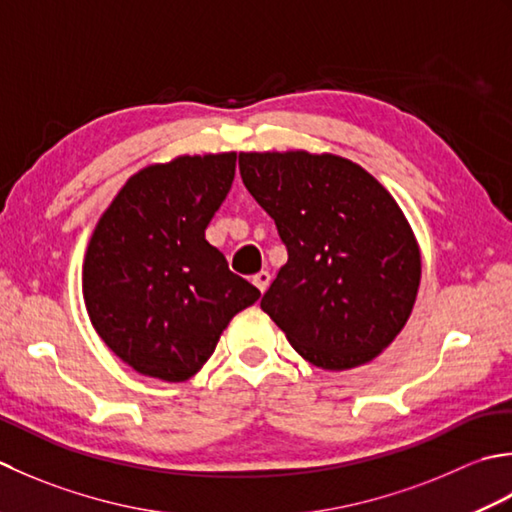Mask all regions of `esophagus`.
Returning <instances> with one entry per match:
<instances>
[{"mask_svg":"<svg viewBox=\"0 0 512 512\" xmlns=\"http://www.w3.org/2000/svg\"><path fill=\"white\" fill-rule=\"evenodd\" d=\"M269 283H271V274H269V271H265V269L258 271V274L254 276V285L260 289V294H265Z\"/></svg>","mask_w":512,"mask_h":512,"instance_id":"esophagus-1","label":"esophagus"}]
</instances>
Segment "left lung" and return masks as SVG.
<instances>
[{
    "mask_svg": "<svg viewBox=\"0 0 512 512\" xmlns=\"http://www.w3.org/2000/svg\"><path fill=\"white\" fill-rule=\"evenodd\" d=\"M238 168L289 254L260 309L314 367L344 371L380 356L422 280L398 201L362 165L329 152H241Z\"/></svg>",
    "mask_w": 512,
    "mask_h": 512,
    "instance_id": "obj_1",
    "label": "left lung"
}]
</instances>
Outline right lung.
Segmentation results:
<instances>
[{"label":"right lung","mask_w":512,"mask_h":512,"mask_svg":"<svg viewBox=\"0 0 512 512\" xmlns=\"http://www.w3.org/2000/svg\"><path fill=\"white\" fill-rule=\"evenodd\" d=\"M236 152L181 154L132 174L97 221L83 256L88 318L141 375L185 382L260 291L205 241L225 201Z\"/></svg>","instance_id":"1"}]
</instances>
